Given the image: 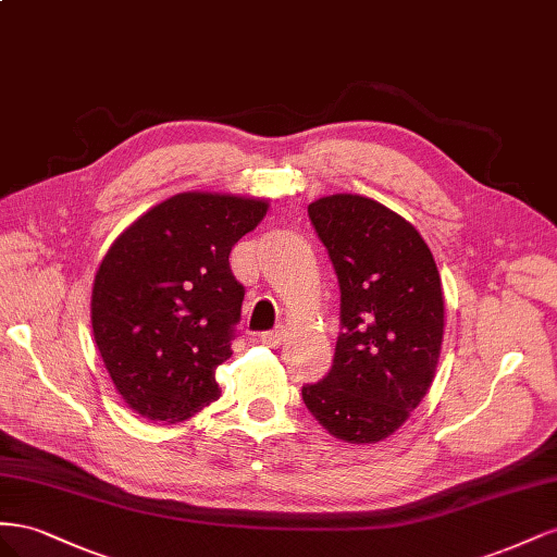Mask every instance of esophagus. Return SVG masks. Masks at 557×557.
Listing matches in <instances>:
<instances>
[{
	"mask_svg": "<svg viewBox=\"0 0 557 557\" xmlns=\"http://www.w3.org/2000/svg\"><path fill=\"white\" fill-rule=\"evenodd\" d=\"M284 341V331L282 329H275V331H268L261 336V343L268 345V347H280Z\"/></svg>",
	"mask_w": 557,
	"mask_h": 557,
	"instance_id": "1",
	"label": "esophagus"
}]
</instances>
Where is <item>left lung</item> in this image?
<instances>
[{
    "label": "left lung",
    "mask_w": 557,
    "mask_h": 557,
    "mask_svg": "<svg viewBox=\"0 0 557 557\" xmlns=\"http://www.w3.org/2000/svg\"><path fill=\"white\" fill-rule=\"evenodd\" d=\"M341 287V336L329 375L304 387L312 418L347 443L392 436L432 387L446 306L422 235L357 194L308 205Z\"/></svg>",
    "instance_id": "left-lung-1"
}]
</instances>
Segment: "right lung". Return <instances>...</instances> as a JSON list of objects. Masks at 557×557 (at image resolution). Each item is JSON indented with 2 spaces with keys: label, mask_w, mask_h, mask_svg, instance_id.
<instances>
[{
  "label": "right lung",
  "mask_w": 557,
  "mask_h": 557,
  "mask_svg": "<svg viewBox=\"0 0 557 557\" xmlns=\"http://www.w3.org/2000/svg\"><path fill=\"white\" fill-rule=\"evenodd\" d=\"M268 200L186 190L125 228L95 273V345L121 399L153 422H182L219 399L245 289L231 249Z\"/></svg>",
  "instance_id": "1"
}]
</instances>
